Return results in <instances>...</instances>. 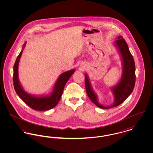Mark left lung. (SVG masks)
I'll return each mask as SVG.
<instances>
[{"label": "left lung", "mask_w": 153, "mask_h": 153, "mask_svg": "<svg viewBox=\"0 0 153 153\" xmlns=\"http://www.w3.org/2000/svg\"><path fill=\"white\" fill-rule=\"evenodd\" d=\"M122 60V73L118 83L111 88L114 96V102L111 105L105 106L99 102L97 95L91 85L87 74H85V89L88 97L95 105L102 109H108L119 105L131 95L135 83V62L128 46L122 36L117 37L114 42Z\"/></svg>", "instance_id": "left-lung-1"}]
</instances>
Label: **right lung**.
I'll return each mask as SVG.
<instances>
[{"instance_id":"right-lung-1","label":"right lung","mask_w":153,"mask_h":153,"mask_svg":"<svg viewBox=\"0 0 153 153\" xmlns=\"http://www.w3.org/2000/svg\"><path fill=\"white\" fill-rule=\"evenodd\" d=\"M26 42L23 44L22 51L16 59L14 66V87L18 96L32 109L36 111H47L56 106L59 101L67 81L75 72L71 69L61 74L56 81L51 93L47 95H31L25 91L18 78V66L22 52Z\"/></svg>"}]
</instances>
